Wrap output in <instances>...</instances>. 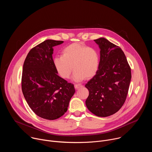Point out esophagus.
Returning <instances> with one entry per match:
<instances>
[{
  "label": "esophagus",
  "mask_w": 152,
  "mask_h": 152,
  "mask_svg": "<svg viewBox=\"0 0 152 152\" xmlns=\"http://www.w3.org/2000/svg\"><path fill=\"white\" fill-rule=\"evenodd\" d=\"M82 86H83V85H81V84H79V83H75V88L76 89H78L79 88H81V87H82Z\"/></svg>",
  "instance_id": "1"
}]
</instances>
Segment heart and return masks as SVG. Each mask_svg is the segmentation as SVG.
Listing matches in <instances>:
<instances>
[{
	"label": "heart",
	"mask_w": 152,
	"mask_h": 152,
	"mask_svg": "<svg viewBox=\"0 0 152 152\" xmlns=\"http://www.w3.org/2000/svg\"><path fill=\"white\" fill-rule=\"evenodd\" d=\"M54 64L62 77L69 78L73 69V79L80 81L96 75L100 66V55L93 48L72 43L63 49L62 55L55 58Z\"/></svg>",
	"instance_id": "obj_1"
}]
</instances>
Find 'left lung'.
I'll return each mask as SVG.
<instances>
[{"label": "left lung", "mask_w": 152, "mask_h": 152, "mask_svg": "<svg viewBox=\"0 0 152 152\" xmlns=\"http://www.w3.org/2000/svg\"><path fill=\"white\" fill-rule=\"evenodd\" d=\"M100 49V66L85 85L88 110L98 117L110 116L124 104L131 80V69L121 49L104 38L94 39Z\"/></svg>", "instance_id": "1"}]
</instances>
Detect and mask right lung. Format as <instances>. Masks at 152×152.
<instances>
[{
    "instance_id": "obj_1",
    "label": "right lung",
    "mask_w": 152,
    "mask_h": 152,
    "mask_svg": "<svg viewBox=\"0 0 152 152\" xmlns=\"http://www.w3.org/2000/svg\"><path fill=\"white\" fill-rule=\"evenodd\" d=\"M63 41L47 39L28 53L21 76V90L33 112L46 120H56L68 109L75 93L74 85L58 75L53 47Z\"/></svg>"
}]
</instances>
